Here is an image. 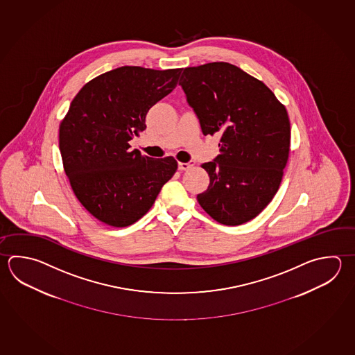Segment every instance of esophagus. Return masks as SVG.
I'll return each mask as SVG.
<instances>
[{
  "label": "esophagus",
  "mask_w": 355,
  "mask_h": 355,
  "mask_svg": "<svg viewBox=\"0 0 355 355\" xmlns=\"http://www.w3.org/2000/svg\"><path fill=\"white\" fill-rule=\"evenodd\" d=\"M193 164V162H188V163H183V162H180V163H178V169H180V171H186V169H188V168L192 167Z\"/></svg>",
  "instance_id": "1"
}]
</instances>
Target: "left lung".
I'll use <instances>...</instances> for the list:
<instances>
[{
    "label": "left lung",
    "mask_w": 355,
    "mask_h": 355,
    "mask_svg": "<svg viewBox=\"0 0 355 355\" xmlns=\"http://www.w3.org/2000/svg\"><path fill=\"white\" fill-rule=\"evenodd\" d=\"M180 85L203 134L221 135L220 154L202 164L209 184L197 201L222 225L252 220L274 198L288 163L286 107L261 80L223 61L183 69Z\"/></svg>",
    "instance_id": "obj_1"
}]
</instances>
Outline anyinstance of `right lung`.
<instances>
[{"mask_svg":"<svg viewBox=\"0 0 355 355\" xmlns=\"http://www.w3.org/2000/svg\"><path fill=\"white\" fill-rule=\"evenodd\" d=\"M182 69L121 67L87 81L59 127L62 166L76 198L96 220L127 227L153 206L177 171L130 149L149 109L177 87Z\"/></svg>","mask_w":355,"mask_h":355,"instance_id":"obj_1","label":"right lung"}]
</instances>
